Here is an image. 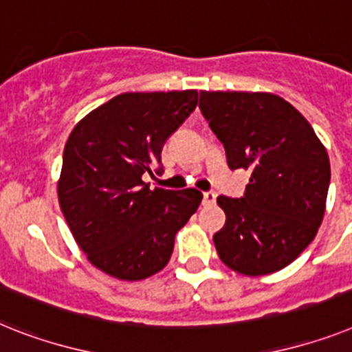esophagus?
I'll list each match as a JSON object with an SVG mask.
<instances>
[{
  "label": "esophagus",
  "mask_w": 352,
  "mask_h": 352,
  "mask_svg": "<svg viewBox=\"0 0 352 352\" xmlns=\"http://www.w3.org/2000/svg\"><path fill=\"white\" fill-rule=\"evenodd\" d=\"M203 201L207 203V205H214V203H216V192L208 190V192L203 194Z\"/></svg>",
  "instance_id": "obj_1"
}]
</instances>
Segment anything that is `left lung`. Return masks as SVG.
<instances>
[{"mask_svg":"<svg viewBox=\"0 0 352 352\" xmlns=\"http://www.w3.org/2000/svg\"><path fill=\"white\" fill-rule=\"evenodd\" d=\"M199 109L230 169H250L243 197H217L226 223L214 234L219 259L266 275L297 259L326 210L329 156L311 124L272 93L199 91Z\"/></svg>","mask_w":352,"mask_h":352,"instance_id":"1","label":"left lung"}]
</instances>
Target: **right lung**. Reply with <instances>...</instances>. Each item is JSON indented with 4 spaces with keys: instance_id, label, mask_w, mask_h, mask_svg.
<instances>
[{
    "instance_id": "1",
    "label": "right lung",
    "mask_w": 352,
    "mask_h": 352,
    "mask_svg": "<svg viewBox=\"0 0 352 352\" xmlns=\"http://www.w3.org/2000/svg\"><path fill=\"white\" fill-rule=\"evenodd\" d=\"M197 106L196 89L122 93L74 127L57 183L60 210L89 263L122 280L164 270L197 210L196 188H149L165 140Z\"/></svg>"
}]
</instances>
